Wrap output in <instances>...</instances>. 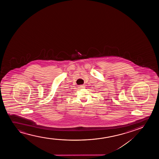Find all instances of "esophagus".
<instances>
[{
  "label": "esophagus",
  "mask_w": 159,
  "mask_h": 159,
  "mask_svg": "<svg viewBox=\"0 0 159 159\" xmlns=\"http://www.w3.org/2000/svg\"><path fill=\"white\" fill-rule=\"evenodd\" d=\"M79 88H80V89H83V88H84V85H80Z\"/></svg>",
  "instance_id": "esophagus-1"
}]
</instances>
